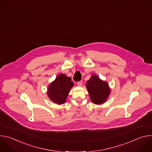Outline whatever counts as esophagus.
Masks as SVG:
<instances>
[{
    "instance_id": "esophagus-1",
    "label": "esophagus",
    "mask_w": 152,
    "mask_h": 152,
    "mask_svg": "<svg viewBox=\"0 0 152 152\" xmlns=\"http://www.w3.org/2000/svg\"><path fill=\"white\" fill-rule=\"evenodd\" d=\"M77 85H78V86H81V85H82V80H80V81L77 82Z\"/></svg>"
}]
</instances>
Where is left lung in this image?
<instances>
[{
  "label": "left lung",
  "instance_id": "left-lung-1",
  "mask_svg": "<svg viewBox=\"0 0 152 152\" xmlns=\"http://www.w3.org/2000/svg\"><path fill=\"white\" fill-rule=\"evenodd\" d=\"M87 88L91 100L96 104L104 103L111 93V90L107 83L101 80L97 75H93L86 81Z\"/></svg>",
  "mask_w": 152,
  "mask_h": 152
}]
</instances>
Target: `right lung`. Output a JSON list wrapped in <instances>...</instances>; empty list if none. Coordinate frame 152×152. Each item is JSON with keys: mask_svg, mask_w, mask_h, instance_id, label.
Masks as SVG:
<instances>
[{"mask_svg": "<svg viewBox=\"0 0 152 152\" xmlns=\"http://www.w3.org/2000/svg\"><path fill=\"white\" fill-rule=\"evenodd\" d=\"M74 86L71 78L64 74L56 77L49 86L48 95L50 99L58 104L64 103L69 93Z\"/></svg>", "mask_w": 152, "mask_h": 152, "instance_id": "obj_1", "label": "right lung"}]
</instances>
